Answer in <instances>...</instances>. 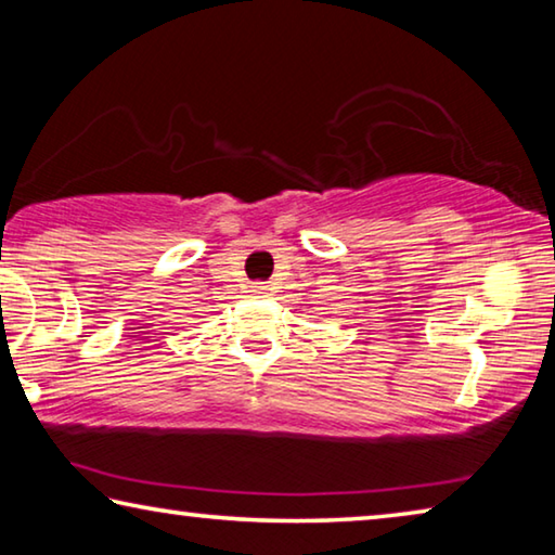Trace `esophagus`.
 <instances>
[{
  "mask_svg": "<svg viewBox=\"0 0 555 555\" xmlns=\"http://www.w3.org/2000/svg\"><path fill=\"white\" fill-rule=\"evenodd\" d=\"M251 291H255V294H264V291H267V286H261V284H255V286H251Z\"/></svg>",
  "mask_w": 555,
  "mask_h": 555,
  "instance_id": "esophagus-1",
  "label": "esophagus"
}]
</instances>
